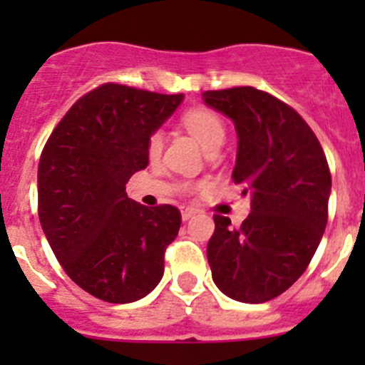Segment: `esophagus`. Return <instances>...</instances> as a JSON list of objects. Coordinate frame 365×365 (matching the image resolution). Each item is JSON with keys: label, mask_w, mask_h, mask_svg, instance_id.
I'll use <instances>...</instances> for the list:
<instances>
[{"label": "esophagus", "mask_w": 365, "mask_h": 365, "mask_svg": "<svg viewBox=\"0 0 365 365\" xmlns=\"http://www.w3.org/2000/svg\"><path fill=\"white\" fill-rule=\"evenodd\" d=\"M197 212H200V210L192 208V206H183V208H182V219H183V220H189L190 217L196 215Z\"/></svg>", "instance_id": "34e87169"}]
</instances>
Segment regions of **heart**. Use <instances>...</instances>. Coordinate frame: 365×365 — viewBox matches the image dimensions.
Instances as JSON below:
<instances>
[{"label": "heart", "instance_id": "b5f03b06", "mask_svg": "<svg viewBox=\"0 0 365 365\" xmlns=\"http://www.w3.org/2000/svg\"><path fill=\"white\" fill-rule=\"evenodd\" d=\"M183 125H185L187 130L201 143V146L210 152L213 148H219L224 141V123L219 118V114L213 113L212 109L206 108H194L189 109L182 118ZM162 146H164V134L160 130L153 132L148 139V155L152 159H157L162 152Z\"/></svg>", "mask_w": 365, "mask_h": 365}]
</instances>
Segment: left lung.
<instances>
[{
	"label": "left lung",
	"mask_w": 365,
	"mask_h": 365,
	"mask_svg": "<svg viewBox=\"0 0 365 365\" xmlns=\"http://www.w3.org/2000/svg\"><path fill=\"white\" fill-rule=\"evenodd\" d=\"M203 101L233 120V182L251 196L238 230L227 217H213L206 249L212 279L233 300L268 302L304 274L325 233L332 189L327 157L304 118L267 91H205Z\"/></svg>",
	"instance_id": "1"
}]
</instances>
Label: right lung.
<instances>
[{"label": "right lung", "instance_id": "add662e5", "mask_svg": "<svg viewBox=\"0 0 365 365\" xmlns=\"http://www.w3.org/2000/svg\"><path fill=\"white\" fill-rule=\"evenodd\" d=\"M106 83L81 97L47 139L38 164V219L67 275L90 295L128 304L155 289L178 208H148L125 185L148 165V139L182 104Z\"/></svg>", "mask_w": 365, "mask_h": 365}]
</instances>
